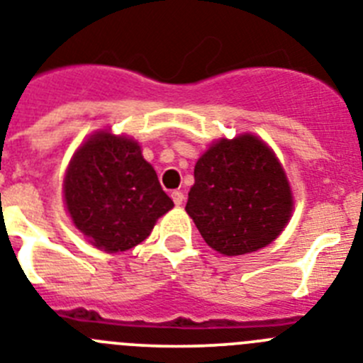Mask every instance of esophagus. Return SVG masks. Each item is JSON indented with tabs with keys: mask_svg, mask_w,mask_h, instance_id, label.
<instances>
[{
	"mask_svg": "<svg viewBox=\"0 0 363 363\" xmlns=\"http://www.w3.org/2000/svg\"><path fill=\"white\" fill-rule=\"evenodd\" d=\"M172 199H174L175 206H181L182 202H184V194L179 191V189H175V191H172Z\"/></svg>",
	"mask_w": 363,
	"mask_h": 363,
	"instance_id": "esophagus-1",
	"label": "esophagus"
}]
</instances>
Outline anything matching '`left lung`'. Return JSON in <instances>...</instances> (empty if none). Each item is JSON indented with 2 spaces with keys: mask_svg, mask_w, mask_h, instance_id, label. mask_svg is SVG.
Returning <instances> with one entry per match:
<instances>
[{
  "mask_svg": "<svg viewBox=\"0 0 363 363\" xmlns=\"http://www.w3.org/2000/svg\"><path fill=\"white\" fill-rule=\"evenodd\" d=\"M186 211L210 247L228 257L273 242L293 210L275 153L251 133L222 139L195 164Z\"/></svg>",
  "mask_w": 363,
  "mask_h": 363,
  "instance_id": "obj_1",
  "label": "left lung"
}]
</instances>
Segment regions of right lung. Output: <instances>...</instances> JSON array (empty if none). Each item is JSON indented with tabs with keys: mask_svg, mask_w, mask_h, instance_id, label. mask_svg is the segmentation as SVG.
Instances as JSON below:
<instances>
[{
	"mask_svg": "<svg viewBox=\"0 0 363 363\" xmlns=\"http://www.w3.org/2000/svg\"><path fill=\"white\" fill-rule=\"evenodd\" d=\"M65 201L77 230L108 253L141 244L174 208L141 146L110 132L90 137L72 157Z\"/></svg>",
	"mask_w": 363,
	"mask_h": 363,
	"instance_id": "1",
	"label": "right lung"
}]
</instances>
